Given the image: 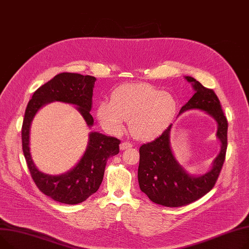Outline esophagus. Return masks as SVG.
<instances>
[{
	"instance_id": "34e87169",
	"label": "esophagus",
	"mask_w": 249,
	"mask_h": 249,
	"mask_svg": "<svg viewBox=\"0 0 249 249\" xmlns=\"http://www.w3.org/2000/svg\"><path fill=\"white\" fill-rule=\"evenodd\" d=\"M133 147V144L127 142H123L121 144H120V149L123 151V150H126V149H129Z\"/></svg>"
}]
</instances>
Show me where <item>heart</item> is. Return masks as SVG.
<instances>
[{
    "mask_svg": "<svg viewBox=\"0 0 249 249\" xmlns=\"http://www.w3.org/2000/svg\"><path fill=\"white\" fill-rule=\"evenodd\" d=\"M178 108L171 93L145 83L124 84L96 107L99 124L116 135L128 121L130 134L139 141H151L162 135L173 123Z\"/></svg>",
    "mask_w": 249,
    "mask_h": 249,
    "instance_id": "b5f03b06",
    "label": "heart"
}]
</instances>
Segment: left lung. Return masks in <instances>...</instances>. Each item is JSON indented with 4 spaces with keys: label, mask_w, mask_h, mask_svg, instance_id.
Here are the masks:
<instances>
[{
    "label": "left lung",
    "mask_w": 249,
    "mask_h": 249,
    "mask_svg": "<svg viewBox=\"0 0 249 249\" xmlns=\"http://www.w3.org/2000/svg\"><path fill=\"white\" fill-rule=\"evenodd\" d=\"M185 79L192 84L195 93L182 107L179 114L198 109L212 116L217 124L216 138L220 141L221 148L208 172L191 175L179 164L172 151V124L156 140L142 145L138 170L141 191L154 203L166 207L187 205L208 193L220 174L227 149L228 124L217 95L195 78L185 76Z\"/></svg>",
    "instance_id": "left-lung-1"
}]
</instances>
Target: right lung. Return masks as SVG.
<instances>
[{"label": "right lung", "mask_w": 249, "mask_h": 249, "mask_svg": "<svg viewBox=\"0 0 249 249\" xmlns=\"http://www.w3.org/2000/svg\"><path fill=\"white\" fill-rule=\"evenodd\" d=\"M95 77L78 73H60L43 84L28 102L22 126L23 153L32 179L40 191L53 200L78 204L94 194L104 179L107 160L120 152V140L107 137L98 131H90L89 142L78 163L60 175L41 172L33 162L30 153V129L40 108L53 101L75 106L87 126L93 125L90 114Z\"/></svg>", "instance_id": "right-lung-1"}]
</instances>
